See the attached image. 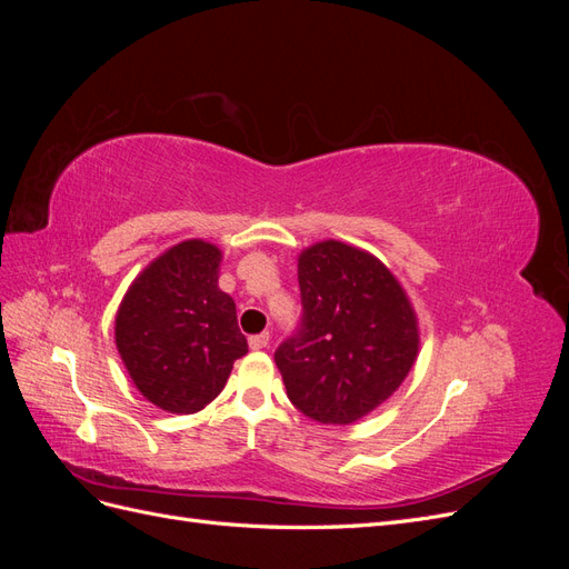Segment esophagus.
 I'll return each instance as SVG.
<instances>
[{
    "mask_svg": "<svg viewBox=\"0 0 569 569\" xmlns=\"http://www.w3.org/2000/svg\"><path fill=\"white\" fill-rule=\"evenodd\" d=\"M270 343V335L268 332H261V335H253V337H249V347L253 349V351H261V349H266Z\"/></svg>",
    "mask_w": 569,
    "mask_h": 569,
    "instance_id": "obj_1",
    "label": "esophagus"
}]
</instances>
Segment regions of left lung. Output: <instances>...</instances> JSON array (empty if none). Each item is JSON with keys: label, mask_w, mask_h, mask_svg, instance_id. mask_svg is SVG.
<instances>
[{"label": "left lung", "mask_w": 569, "mask_h": 569, "mask_svg": "<svg viewBox=\"0 0 569 569\" xmlns=\"http://www.w3.org/2000/svg\"><path fill=\"white\" fill-rule=\"evenodd\" d=\"M299 287L301 325L274 363L303 416L351 425L385 403L416 363V311L380 258L335 239L301 251Z\"/></svg>", "instance_id": "1"}]
</instances>
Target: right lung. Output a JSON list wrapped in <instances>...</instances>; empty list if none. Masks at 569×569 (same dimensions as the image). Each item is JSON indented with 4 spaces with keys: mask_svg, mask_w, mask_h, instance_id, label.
Returning a JSON list of instances; mask_svg holds the SVG:
<instances>
[{
    "mask_svg": "<svg viewBox=\"0 0 569 569\" xmlns=\"http://www.w3.org/2000/svg\"><path fill=\"white\" fill-rule=\"evenodd\" d=\"M222 253L187 239L137 274L116 313V347L134 387L161 410L189 416L226 387L249 347L218 287Z\"/></svg>",
    "mask_w": 569,
    "mask_h": 569,
    "instance_id": "obj_1",
    "label": "right lung"
}]
</instances>
